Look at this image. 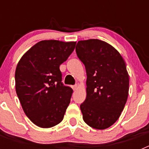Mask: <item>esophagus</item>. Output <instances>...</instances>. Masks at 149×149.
Segmentation results:
<instances>
[{
	"label": "esophagus",
	"instance_id": "esophagus-1",
	"mask_svg": "<svg viewBox=\"0 0 149 149\" xmlns=\"http://www.w3.org/2000/svg\"><path fill=\"white\" fill-rule=\"evenodd\" d=\"M77 88V85H74V86H72V89H73V90H76Z\"/></svg>",
	"mask_w": 149,
	"mask_h": 149
}]
</instances>
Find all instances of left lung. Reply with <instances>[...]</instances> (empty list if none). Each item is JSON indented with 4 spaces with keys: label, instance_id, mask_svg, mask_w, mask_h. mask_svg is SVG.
<instances>
[{
    "label": "left lung",
    "instance_id": "obj_1",
    "mask_svg": "<svg viewBox=\"0 0 149 149\" xmlns=\"http://www.w3.org/2000/svg\"><path fill=\"white\" fill-rule=\"evenodd\" d=\"M76 54L86 72V98L81 104L84 121L104 130L113 125L127 100L129 76L115 48L99 39L79 41Z\"/></svg>",
    "mask_w": 149,
    "mask_h": 149
}]
</instances>
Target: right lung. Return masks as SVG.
<instances>
[{"mask_svg": "<svg viewBox=\"0 0 149 149\" xmlns=\"http://www.w3.org/2000/svg\"><path fill=\"white\" fill-rule=\"evenodd\" d=\"M76 42L41 41L23 55L15 69V90L26 116L36 125L54 127L62 122L73 90L62 82L60 65Z\"/></svg>", "mask_w": 149, "mask_h": 149, "instance_id": "right-lung-1", "label": "right lung"}]
</instances>
